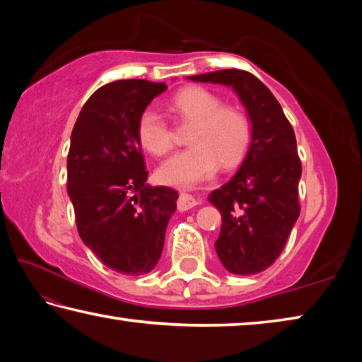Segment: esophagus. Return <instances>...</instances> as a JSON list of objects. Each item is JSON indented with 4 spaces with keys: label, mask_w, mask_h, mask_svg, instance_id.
Instances as JSON below:
<instances>
[{
    "label": "esophagus",
    "mask_w": 362,
    "mask_h": 362,
    "mask_svg": "<svg viewBox=\"0 0 362 362\" xmlns=\"http://www.w3.org/2000/svg\"><path fill=\"white\" fill-rule=\"evenodd\" d=\"M194 206H198V201H196L192 194L182 193L179 196V201H177V207H179V211H188Z\"/></svg>",
    "instance_id": "obj_1"
}]
</instances>
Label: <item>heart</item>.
Returning a JSON list of instances; mask_svg holds the SVG:
<instances>
[{
  "instance_id": "b5f03b06",
  "label": "heart",
  "mask_w": 362,
  "mask_h": 362,
  "mask_svg": "<svg viewBox=\"0 0 362 362\" xmlns=\"http://www.w3.org/2000/svg\"><path fill=\"white\" fill-rule=\"evenodd\" d=\"M173 107L183 118L193 121L187 148L174 153L159 164L156 177L161 183L189 188L209 179L222 166L230 168L243 158L250 142V122L238 107L203 88H185L173 99ZM137 137L151 155H164L173 146L168 122L156 110L146 108L137 122Z\"/></svg>"
}]
</instances>
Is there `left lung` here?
I'll list each match as a JSON object with an SVG mask.
<instances>
[{
    "instance_id": "1",
    "label": "left lung",
    "mask_w": 362,
    "mask_h": 362,
    "mask_svg": "<svg viewBox=\"0 0 362 362\" xmlns=\"http://www.w3.org/2000/svg\"><path fill=\"white\" fill-rule=\"evenodd\" d=\"M235 90L250 121V142L238 173L209 194L222 214L216 252L226 272L255 274L273 265L296 225L302 164L296 134L279 102L252 73L228 69L188 76Z\"/></svg>"
}]
</instances>
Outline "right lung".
Here are the masks:
<instances>
[{
	"mask_svg": "<svg viewBox=\"0 0 362 362\" xmlns=\"http://www.w3.org/2000/svg\"><path fill=\"white\" fill-rule=\"evenodd\" d=\"M164 83L119 79L89 97L71 131L66 189L83 243L103 265L145 274L161 257L179 193L150 187L137 122Z\"/></svg>",
	"mask_w": 362,
	"mask_h": 362,
	"instance_id": "add662e5",
	"label": "right lung"
}]
</instances>
